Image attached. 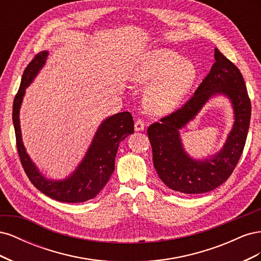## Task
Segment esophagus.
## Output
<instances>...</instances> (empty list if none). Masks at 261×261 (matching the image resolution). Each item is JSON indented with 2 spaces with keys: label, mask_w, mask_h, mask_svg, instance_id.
Returning a JSON list of instances; mask_svg holds the SVG:
<instances>
[{
  "label": "esophagus",
  "mask_w": 261,
  "mask_h": 261,
  "mask_svg": "<svg viewBox=\"0 0 261 261\" xmlns=\"http://www.w3.org/2000/svg\"><path fill=\"white\" fill-rule=\"evenodd\" d=\"M145 129V122L141 120V118H137L135 122V130L137 132H141Z\"/></svg>",
  "instance_id": "obj_1"
}]
</instances>
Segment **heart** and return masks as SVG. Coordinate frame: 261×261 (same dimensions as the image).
Listing matches in <instances>:
<instances>
[{
  "mask_svg": "<svg viewBox=\"0 0 261 261\" xmlns=\"http://www.w3.org/2000/svg\"><path fill=\"white\" fill-rule=\"evenodd\" d=\"M132 80L149 87L145 102L153 113H167L174 109L192 88L196 68L188 60L171 50H155L146 54L133 68Z\"/></svg>",
  "mask_w": 261,
  "mask_h": 261,
  "instance_id": "heart-1",
  "label": "heart"
}]
</instances>
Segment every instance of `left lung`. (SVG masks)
<instances>
[{
    "instance_id": "left-lung-1",
    "label": "left lung",
    "mask_w": 261,
    "mask_h": 261,
    "mask_svg": "<svg viewBox=\"0 0 261 261\" xmlns=\"http://www.w3.org/2000/svg\"><path fill=\"white\" fill-rule=\"evenodd\" d=\"M215 59L209 74L192 98L147 128L158 175L168 187L181 194L208 193L222 185L238 165L246 143L251 114L246 85L238 66L217 48ZM217 93H224L232 101L236 114L232 132L224 149L211 160L192 161L181 148L178 129Z\"/></svg>"
}]
</instances>
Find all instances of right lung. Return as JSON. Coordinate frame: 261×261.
I'll return each instance as SVG.
<instances>
[{"label": "right lung", "instance_id": "1", "mask_svg": "<svg viewBox=\"0 0 261 261\" xmlns=\"http://www.w3.org/2000/svg\"><path fill=\"white\" fill-rule=\"evenodd\" d=\"M48 57V52L36 54L25 68L19 89L13 103V123L20 163L33 185L52 199L62 202H84L96 197L114 171L115 156L121 141L134 133V121L129 112L112 115L101 124L84 161L74 174L62 181L45 179L36 169L21 143L19 108L26 87L34 80Z\"/></svg>", "mask_w": 261, "mask_h": 261}]
</instances>
